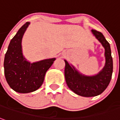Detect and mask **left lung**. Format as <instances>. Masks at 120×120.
I'll return each instance as SVG.
<instances>
[{"label":"left lung","mask_w":120,"mask_h":120,"mask_svg":"<svg viewBox=\"0 0 120 120\" xmlns=\"http://www.w3.org/2000/svg\"><path fill=\"white\" fill-rule=\"evenodd\" d=\"M91 31L105 49L106 63L103 70L95 76H86L80 74L74 67L71 66L65 60V76L67 84L72 91L83 97H95L103 93L111 80L113 71L110 44L101 32L94 29Z\"/></svg>","instance_id":"1"}]
</instances>
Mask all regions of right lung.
<instances>
[{
  "mask_svg": "<svg viewBox=\"0 0 120 120\" xmlns=\"http://www.w3.org/2000/svg\"><path fill=\"white\" fill-rule=\"evenodd\" d=\"M29 23L24 24L11 40L4 61L5 78L8 85L21 93L38 90L42 85L46 71L55 60V58L48 59L30 63L23 56L21 40Z\"/></svg>",
  "mask_w": 120,
  "mask_h": 120,
  "instance_id": "obj_1",
  "label": "right lung"
}]
</instances>
